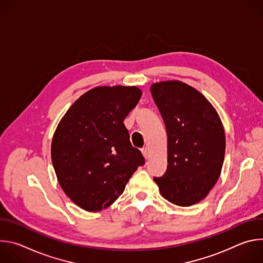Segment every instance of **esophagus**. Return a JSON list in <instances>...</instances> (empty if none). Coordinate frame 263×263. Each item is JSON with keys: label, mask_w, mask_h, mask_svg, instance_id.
<instances>
[{"label": "esophagus", "mask_w": 263, "mask_h": 263, "mask_svg": "<svg viewBox=\"0 0 263 263\" xmlns=\"http://www.w3.org/2000/svg\"><path fill=\"white\" fill-rule=\"evenodd\" d=\"M141 153H142L143 157H144L145 159H147V157H148V147H146V146L142 147V148H141Z\"/></svg>", "instance_id": "esophagus-1"}]
</instances>
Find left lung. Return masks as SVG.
I'll return each instance as SVG.
<instances>
[{"instance_id": "8db88e82", "label": "left lung", "mask_w": 263, "mask_h": 263, "mask_svg": "<svg viewBox=\"0 0 263 263\" xmlns=\"http://www.w3.org/2000/svg\"><path fill=\"white\" fill-rule=\"evenodd\" d=\"M151 93L167 134L166 172L154 181L173 204L199 203L221 172L226 148L221 121L200 91L181 81L154 83Z\"/></svg>"}]
</instances>
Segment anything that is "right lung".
I'll list each match as a JSON object with an SVG mask.
<instances>
[{
  "mask_svg": "<svg viewBox=\"0 0 263 263\" xmlns=\"http://www.w3.org/2000/svg\"><path fill=\"white\" fill-rule=\"evenodd\" d=\"M135 86H99L66 111L53 136L51 157L65 195L80 208L109 207L144 158L131 144L124 120L137 105Z\"/></svg>",
  "mask_w": 263,
  "mask_h": 263,
  "instance_id": "right-lung-1",
  "label": "right lung"
}]
</instances>
